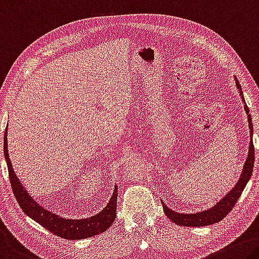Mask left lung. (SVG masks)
<instances>
[{"instance_id":"obj_1","label":"left lung","mask_w":259,"mask_h":259,"mask_svg":"<svg viewBox=\"0 0 259 259\" xmlns=\"http://www.w3.org/2000/svg\"><path fill=\"white\" fill-rule=\"evenodd\" d=\"M235 79L236 88L239 90V93L241 96L242 102L244 105L245 113L248 115V123H249V129H250V145H249V152H248V158L245 160L243 169H242V174L240 175V179L237 183L234 186L231 191L227 195L223 197L214 206H212L207 210L195 212V213H180L175 212L167 206V205L162 202V207L165 211V214L169 218L173 223L180 226H186V227H202V226H210L213 224L219 223L220 220H223L229 212L233 210L234 205H235L236 200L240 198V196L243 191V189L247 186L250 178L252 174V168H253V161H255V147H253L252 143V134H253V126H252V120L251 115L249 114V108L245 100L243 98V92H242V88L237 80V78L234 76Z\"/></svg>"}]
</instances>
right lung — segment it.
Instances as JSON below:
<instances>
[{"instance_id": "add662e5", "label": "right lung", "mask_w": 259, "mask_h": 259, "mask_svg": "<svg viewBox=\"0 0 259 259\" xmlns=\"http://www.w3.org/2000/svg\"><path fill=\"white\" fill-rule=\"evenodd\" d=\"M8 128L4 133L3 151L6 157L8 170H9L10 183L14 191L15 197L18 200L19 206L22 207L26 215L33 219L35 223L42 226L55 235L62 237L65 240H83L88 237L96 236L98 234L104 233L113 225V221L116 218V203H117V186L114 187L113 195L110 197L109 202L97 214L84 219H67L62 218L59 214L52 213L51 211L41 206L32 198L26 189L22 186L17 175L15 174L12 168L11 160L9 158V151H8Z\"/></svg>"}]
</instances>
